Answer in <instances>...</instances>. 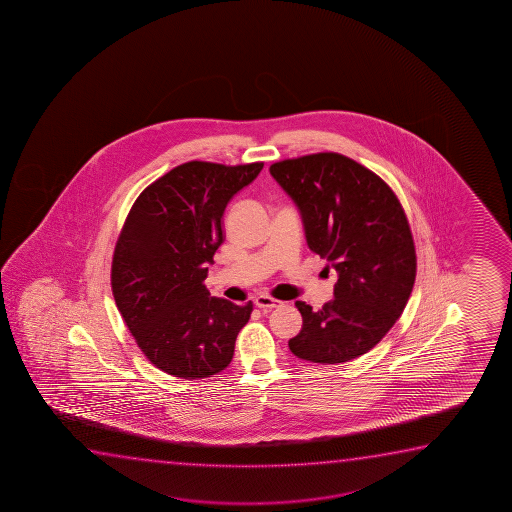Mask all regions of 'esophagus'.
<instances>
[{"label":"esophagus","mask_w":512,"mask_h":512,"mask_svg":"<svg viewBox=\"0 0 512 512\" xmlns=\"http://www.w3.org/2000/svg\"><path fill=\"white\" fill-rule=\"evenodd\" d=\"M283 302L276 301L273 297H269V295H259V297H255V306L260 309H274L280 308Z\"/></svg>","instance_id":"obj_1"}]
</instances>
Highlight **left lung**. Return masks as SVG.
I'll return each mask as SVG.
<instances>
[{
	"instance_id": "obj_1",
	"label": "left lung",
	"mask_w": 512,
	"mask_h": 512,
	"mask_svg": "<svg viewBox=\"0 0 512 512\" xmlns=\"http://www.w3.org/2000/svg\"><path fill=\"white\" fill-rule=\"evenodd\" d=\"M269 173L301 213L311 252L337 271L334 299L297 301L295 357L343 364L364 355L399 320L413 292L416 252L406 213L378 175L341 154L274 162Z\"/></svg>"
}]
</instances>
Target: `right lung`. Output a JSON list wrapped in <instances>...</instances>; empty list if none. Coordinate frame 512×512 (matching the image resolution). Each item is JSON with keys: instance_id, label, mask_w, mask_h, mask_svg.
<instances>
[{"instance_id": "add662e5", "label": "right lung", "mask_w": 512, "mask_h": 512, "mask_svg": "<svg viewBox=\"0 0 512 512\" xmlns=\"http://www.w3.org/2000/svg\"><path fill=\"white\" fill-rule=\"evenodd\" d=\"M264 162L176 166L141 192L115 246L112 290L120 315L152 364L175 378H210L231 364L252 313L210 297L203 281L224 241L225 206Z\"/></svg>"}]
</instances>
